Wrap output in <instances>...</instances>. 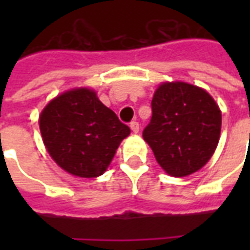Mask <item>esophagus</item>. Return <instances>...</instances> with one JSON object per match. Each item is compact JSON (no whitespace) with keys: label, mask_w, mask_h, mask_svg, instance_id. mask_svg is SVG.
<instances>
[{"label":"esophagus","mask_w":250,"mask_h":250,"mask_svg":"<svg viewBox=\"0 0 250 250\" xmlns=\"http://www.w3.org/2000/svg\"><path fill=\"white\" fill-rule=\"evenodd\" d=\"M130 127L134 134H138V132H139V123H138V122H131Z\"/></svg>","instance_id":"esophagus-1"}]
</instances>
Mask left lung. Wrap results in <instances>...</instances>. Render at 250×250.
I'll return each instance as SVG.
<instances>
[{
	"label": "left lung",
	"instance_id": "1",
	"mask_svg": "<svg viewBox=\"0 0 250 250\" xmlns=\"http://www.w3.org/2000/svg\"><path fill=\"white\" fill-rule=\"evenodd\" d=\"M151 108L143 139L159 166L171 177H186L204 167L220 141L221 111L214 99L193 84L163 83Z\"/></svg>",
	"mask_w": 250,
	"mask_h": 250
}]
</instances>
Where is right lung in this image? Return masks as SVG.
<instances>
[{"mask_svg":"<svg viewBox=\"0 0 250 250\" xmlns=\"http://www.w3.org/2000/svg\"><path fill=\"white\" fill-rule=\"evenodd\" d=\"M39 123L53 161L66 173L82 178L102 175L120 142L131 132L88 88H75L51 100Z\"/></svg>","mask_w":250,"mask_h":250,"instance_id":"obj_1","label":"right lung"}]
</instances>
